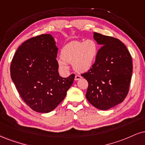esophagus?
I'll return each instance as SVG.
<instances>
[{"label":"esophagus","instance_id":"34e87169","mask_svg":"<svg viewBox=\"0 0 145 145\" xmlns=\"http://www.w3.org/2000/svg\"><path fill=\"white\" fill-rule=\"evenodd\" d=\"M82 78V76L80 75H76L75 76V80H79Z\"/></svg>","mask_w":145,"mask_h":145}]
</instances>
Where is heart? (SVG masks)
Segmentation results:
<instances>
[{
    "label": "heart",
    "mask_w": 145,
    "mask_h": 145,
    "mask_svg": "<svg viewBox=\"0 0 145 145\" xmlns=\"http://www.w3.org/2000/svg\"><path fill=\"white\" fill-rule=\"evenodd\" d=\"M98 53V45L93 40L74 41L66 44L61 51L57 61L59 69L63 73L69 71L67 63H72L78 72H86L95 65Z\"/></svg>",
    "instance_id": "b5f03b06"
}]
</instances>
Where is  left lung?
<instances>
[{
    "label": "left lung",
    "instance_id": "1",
    "mask_svg": "<svg viewBox=\"0 0 145 145\" xmlns=\"http://www.w3.org/2000/svg\"><path fill=\"white\" fill-rule=\"evenodd\" d=\"M101 45L97 59L88 72L82 76L88 82L87 100L101 110H107L124 100L128 93L132 73V57L120 40L94 33Z\"/></svg>",
    "mask_w": 145,
    "mask_h": 145
}]
</instances>
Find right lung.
Masks as SVG:
<instances>
[{
	"label": "right lung",
	"instance_id": "right-lung-1",
	"mask_svg": "<svg viewBox=\"0 0 145 145\" xmlns=\"http://www.w3.org/2000/svg\"><path fill=\"white\" fill-rule=\"evenodd\" d=\"M58 48L50 34L29 38L17 50L11 64V77L22 100L39 113L54 110L65 99L75 78L59 76Z\"/></svg>",
	"mask_w": 145,
	"mask_h": 145
}]
</instances>
